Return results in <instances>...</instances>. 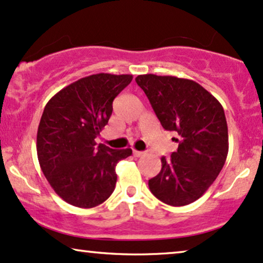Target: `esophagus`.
Wrapping results in <instances>:
<instances>
[{
	"label": "esophagus",
	"instance_id": "esophagus-1",
	"mask_svg": "<svg viewBox=\"0 0 263 263\" xmlns=\"http://www.w3.org/2000/svg\"><path fill=\"white\" fill-rule=\"evenodd\" d=\"M145 153L144 152H138V151H134V155L136 156V158H141V156L144 155Z\"/></svg>",
	"mask_w": 263,
	"mask_h": 263
}]
</instances>
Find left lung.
I'll return each mask as SVG.
<instances>
[{
	"label": "left lung",
	"mask_w": 263,
	"mask_h": 263,
	"mask_svg": "<svg viewBox=\"0 0 263 263\" xmlns=\"http://www.w3.org/2000/svg\"><path fill=\"white\" fill-rule=\"evenodd\" d=\"M162 127L178 135L177 151L161 158V170L149 179L159 200L183 206L198 200L217 178L228 154V127L221 103L188 79L138 75Z\"/></svg>",
	"instance_id": "obj_1"
}]
</instances>
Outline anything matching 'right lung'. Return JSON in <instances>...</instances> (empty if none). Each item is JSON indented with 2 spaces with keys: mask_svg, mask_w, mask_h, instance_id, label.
<instances>
[{
  "mask_svg": "<svg viewBox=\"0 0 263 263\" xmlns=\"http://www.w3.org/2000/svg\"><path fill=\"white\" fill-rule=\"evenodd\" d=\"M131 81L132 75H89L46 104L37 129V158L53 191L68 204L95 208L114 192L116 164L132 151L97 144L96 138L110 119L112 101Z\"/></svg>",
  "mask_w": 263,
  "mask_h": 263,
  "instance_id": "obj_1",
  "label": "right lung"
}]
</instances>
